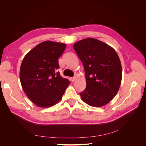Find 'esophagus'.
<instances>
[{"label": "esophagus", "instance_id": "1", "mask_svg": "<svg viewBox=\"0 0 146 146\" xmlns=\"http://www.w3.org/2000/svg\"><path fill=\"white\" fill-rule=\"evenodd\" d=\"M76 77H72V78H71V81H72V82H74L75 80H76Z\"/></svg>", "mask_w": 146, "mask_h": 146}]
</instances>
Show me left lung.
<instances>
[{"mask_svg":"<svg viewBox=\"0 0 146 146\" xmlns=\"http://www.w3.org/2000/svg\"><path fill=\"white\" fill-rule=\"evenodd\" d=\"M73 47L85 69L86 88L80 92L82 99L95 107L108 104L116 95L122 80V66L116 52L91 38L77 42Z\"/></svg>","mask_w":146,"mask_h":146,"instance_id":"left-lung-1","label":"left lung"}]
</instances>
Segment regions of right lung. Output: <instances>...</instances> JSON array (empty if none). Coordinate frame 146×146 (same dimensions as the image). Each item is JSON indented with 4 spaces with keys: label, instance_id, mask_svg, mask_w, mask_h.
Segmentation results:
<instances>
[{
    "label": "right lung",
    "instance_id": "add662e5",
    "mask_svg": "<svg viewBox=\"0 0 146 146\" xmlns=\"http://www.w3.org/2000/svg\"><path fill=\"white\" fill-rule=\"evenodd\" d=\"M66 45L46 41L25 55L21 65L20 81L29 99L39 107H49L62 98L70 82L56 72L58 58Z\"/></svg>",
    "mask_w": 146,
    "mask_h": 146
}]
</instances>
